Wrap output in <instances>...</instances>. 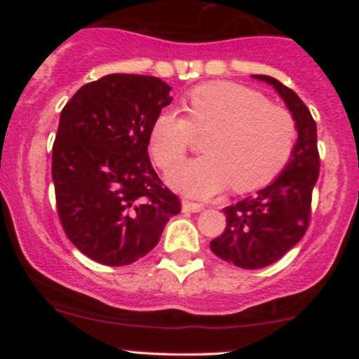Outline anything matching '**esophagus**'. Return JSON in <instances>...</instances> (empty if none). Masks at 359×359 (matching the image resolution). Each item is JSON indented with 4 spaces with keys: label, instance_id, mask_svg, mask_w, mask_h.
Wrapping results in <instances>:
<instances>
[{
    "label": "esophagus",
    "instance_id": "obj_1",
    "mask_svg": "<svg viewBox=\"0 0 359 359\" xmlns=\"http://www.w3.org/2000/svg\"><path fill=\"white\" fill-rule=\"evenodd\" d=\"M182 211L184 212H201V211H204V205L197 204V203H191V201H184Z\"/></svg>",
    "mask_w": 359,
    "mask_h": 359
}]
</instances>
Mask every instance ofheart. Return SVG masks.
<instances>
[{"label": "heart", "instance_id": "1", "mask_svg": "<svg viewBox=\"0 0 359 359\" xmlns=\"http://www.w3.org/2000/svg\"><path fill=\"white\" fill-rule=\"evenodd\" d=\"M189 119L174 109L155 118L150 148L163 170L175 167L191 148L194 133L211 131L204 158L174 168L168 182L192 197H211L229 184L236 192L265 187L290 160L297 126L290 111L271 104L258 90L234 82H208L189 93Z\"/></svg>", "mask_w": 359, "mask_h": 359}]
</instances>
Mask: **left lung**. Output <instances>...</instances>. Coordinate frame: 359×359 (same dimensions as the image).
Returning a JSON list of instances; mask_svg holds the SVG:
<instances>
[{"mask_svg": "<svg viewBox=\"0 0 359 359\" xmlns=\"http://www.w3.org/2000/svg\"><path fill=\"white\" fill-rule=\"evenodd\" d=\"M278 93L297 126V143L280 175L255 196L228 205L226 229L211 241L224 262L246 270L269 266L294 248L307 231L311 199L319 177L317 126L302 100L270 76H253Z\"/></svg>", "mask_w": 359, "mask_h": 359, "instance_id": "left-lung-1", "label": "left lung"}]
</instances>
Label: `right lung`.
<instances>
[{
  "label": "right lung",
  "mask_w": 359,
  "mask_h": 359,
  "mask_svg": "<svg viewBox=\"0 0 359 359\" xmlns=\"http://www.w3.org/2000/svg\"><path fill=\"white\" fill-rule=\"evenodd\" d=\"M158 77L109 74L82 86L60 113L52 179L64 231L86 257L123 266L160 241L180 201L148 156L155 118L172 102Z\"/></svg>",
  "instance_id": "add662e5"
}]
</instances>
